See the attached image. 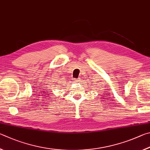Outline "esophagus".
Segmentation results:
<instances>
[{"mask_svg": "<svg viewBox=\"0 0 150 150\" xmlns=\"http://www.w3.org/2000/svg\"><path fill=\"white\" fill-rule=\"evenodd\" d=\"M80 78H75L74 79V82H79L80 81Z\"/></svg>", "mask_w": 150, "mask_h": 150, "instance_id": "esophagus-1", "label": "esophagus"}]
</instances>
